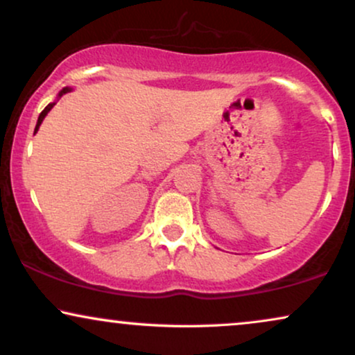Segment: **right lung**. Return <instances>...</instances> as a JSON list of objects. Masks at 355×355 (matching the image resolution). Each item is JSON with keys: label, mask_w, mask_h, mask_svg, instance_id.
I'll return each instance as SVG.
<instances>
[{"label": "right lung", "mask_w": 355, "mask_h": 355, "mask_svg": "<svg viewBox=\"0 0 355 355\" xmlns=\"http://www.w3.org/2000/svg\"><path fill=\"white\" fill-rule=\"evenodd\" d=\"M71 89H73V88H70V87H65V88H62V89H60V92H58V95H57V100H55V101H52V103H49V105H47L46 107H44V111H42V113H40V114H39V119H37V124H35L34 134L39 131L40 124H42V121H44V118H46V116L49 114V111H51V110H52V107L57 105V101H58V100H60V98H62V96H64V95H65V93H69V92H71Z\"/></svg>", "instance_id": "obj_1"}]
</instances>
